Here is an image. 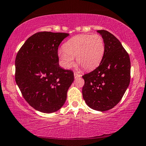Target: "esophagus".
Instances as JSON below:
<instances>
[{"label":"esophagus","instance_id":"1","mask_svg":"<svg viewBox=\"0 0 146 146\" xmlns=\"http://www.w3.org/2000/svg\"><path fill=\"white\" fill-rule=\"evenodd\" d=\"M74 78H80V77H81V76H82V75L80 74L77 73V72H74Z\"/></svg>","mask_w":146,"mask_h":146}]
</instances>
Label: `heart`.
<instances>
[{"label": "heart", "mask_w": 146, "mask_h": 146, "mask_svg": "<svg viewBox=\"0 0 146 146\" xmlns=\"http://www.w3.org/2000/svg\"><path fill=\"white\" fill-rule=\"evenodd\" d=\"M64 49L58 52L59 58L65 68H70L76 62L87 70L96 68L102 61L105 53V43L99 34L79 35L68 40Z\"/></svg>", "instance_id": "heart-1"}]
</instances>
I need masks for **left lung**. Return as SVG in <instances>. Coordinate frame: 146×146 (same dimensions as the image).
Here are the masks:
<instances>
[{"mask_svg": "<svg viewBox=\"0 0 146 146\" xmlns=\"http://www.w3.org/2000/svg\"><path fill=\"white\" fill-rule=\"evenodd\" d=\"M105 43V53L98 67L82 77L83 98L98 111L113 109L122 98L130 83L131 62L121 42L106 30H98Z\"/></svg>", "mask_w": 146, "mask_h": 146, "instance_id": "obj_1", "label": "left lung"}]
</instances>
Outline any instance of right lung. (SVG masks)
Here are the masks:
<instances>
[{"mask_svg": "<svg viewBox=\"0 0 146 146\" xmlns=\"http://www.w3.org/2000/svg\"><path fill=\"white\" fill-rule=\"evenodd\" d=\"M68 33L41 32L33 34L15 59V82L30 106L44 113L60 109L74 82L73 72L60 67L58 47Z\"/></svg>", "mask_w": 146, "mask_h": 146, "instance_id": "right-lung-1", "label": "right lung"}]
</instances>
